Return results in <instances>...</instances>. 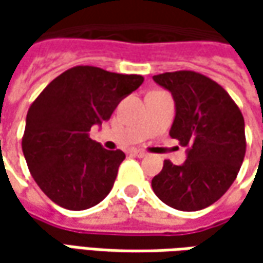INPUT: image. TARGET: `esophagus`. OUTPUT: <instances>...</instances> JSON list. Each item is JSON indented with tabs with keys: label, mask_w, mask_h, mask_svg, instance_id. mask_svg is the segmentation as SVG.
<instances>
[{
	"label": "esophagus",
	"mask_w": 263,
	"mask_h": 263,
	"mask_svg": "<svg viewBox=\"0 0 263 263\" xmlns=\"http://www.w3.org/2000/svg\"><path fill=\"white\" fill-rule=\"evenodd\" d=\"M132 154L137 158H143L146 157V152H143V151H132Z\"/></svg>",
	"instance_id": "esophagus-1"
}]
</instances>
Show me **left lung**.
I'll return each instance as SVG.
<instances>
[{
    "mask_svg": "<svg viewBox=\"0 0 263 263\" xmlns=\"http://www.w3.org/2000/svg\"><path fill=\"white\" fill-rule=\"evenodd\" d=\"M176 101L170 136L189 146L183 165L164 161L152 189L178 211H200L215 203L236 180L246 154L245 118L227 90L192 70L154 76Z\"/></svg>",
    "mask_w": 263,
    "mask_h": 263,
    "instance_id": "obj_1",
    "label": "left lung"
}]
</instances>
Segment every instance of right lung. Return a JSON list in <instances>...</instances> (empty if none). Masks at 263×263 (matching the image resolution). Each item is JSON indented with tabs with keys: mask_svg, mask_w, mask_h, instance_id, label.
<instances>
[{
	"mask_svg": "<svg viewBox=\"0 0 263 263\" xmlns=\"http://www.w3.org/2000/svg\"><path fill=\"white\" fill-rule=\"evenodd\" d=\"M142 83L139 74L76 66L55 77L32 102L22 149L36 184L54 203L83 211L111 192L126 155L104 149L87 132L108 120Z\"/></svg>",
	"mask_w": 263,
	"mask_h": 263,
	"instance_id": "1",
	"label": "right lung"
}]
</instances>
